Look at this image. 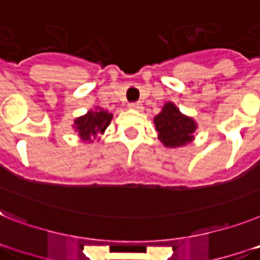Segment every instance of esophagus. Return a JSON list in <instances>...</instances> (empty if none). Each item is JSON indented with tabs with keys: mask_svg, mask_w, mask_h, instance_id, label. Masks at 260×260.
I'll return each mask as SVG.
<instances>
[{
	"mask_svg": "<svg viewBox=\"0 0 260 260\" xmlns=\"http://www.w3.org/2000/svg\"><path fill=\"white\" fill-rule=\"evenodd\" d=\"M128 107H129L131 109H136V111H140V109L143 108V107H141V103H129Z\"/></svg>",
	"mask_w": 260,
	"mask_h": 260,
	"instance_id": "1",
	"label": "esophagus"
}]
</instances>
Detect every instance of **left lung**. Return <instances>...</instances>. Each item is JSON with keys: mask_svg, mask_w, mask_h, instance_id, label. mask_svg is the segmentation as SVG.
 <instances>
[{"mask_svg": "<svg viewBox=\"0 0 260 260\" xmlns=\"http://www.w3.org/2000/svg\"><path fill=\"white\" fill-rule=\"evenodd\" d=\"M156 131L166 147H183L193 139L195 121L189 117L181 115L172 103H167L161 112L155 117Z\"/></svg>", "mask_w": 260, "mask_h": 260, "instance_id": "8db88e82", "label": "left lung"}]
</instances>
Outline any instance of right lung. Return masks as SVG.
Returning <instances> with one entry per match:
<instances>
[{"label":"right lung","mask_w":260,"mask_h":260,"mask_svg":"<svg viewBox=\"0 0 260 260\" xmlns=\"http://www.w3.org/2000/svg\"><path fill=\"white\" fill-rule=\"evenodd\" d=\"M112 120V113H108L103 109H97L96 112L90 111L85 116L76 119V129L79 131L80 136L84 140L92 141L90 136H96L97 134H103Z\"/></svg>","instance_id":"1"}]
</instances>
